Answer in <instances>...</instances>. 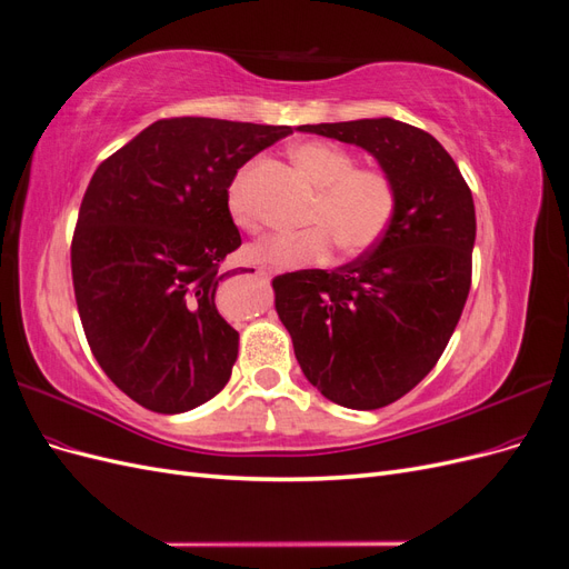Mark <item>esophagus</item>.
Segmentation results:
<instances>
[{"label":"esophagus","mask_w":569,"mask_h":569,"mask_svg":"<svg viewBox=\"0 0 569 569\" xmlns=\"http://www.w3.org/2000/svg\"><path fill=\"white\" fill-rule=\"evenodd\" d=\"M256 274H258V278L268 280V278H270V270H268V268H256Z\"/></svg>","instance_id":"34e87169"}]
</instances>
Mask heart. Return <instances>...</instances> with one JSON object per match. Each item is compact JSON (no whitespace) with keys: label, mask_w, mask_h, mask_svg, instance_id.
<instances>
[{"label":"heart","mask_w":569,"mask_h":569,"mask_svg":"<svg viewBox=\"0 0 569 569\" xmlns=\"http://www.w3.org/2000/svg\"><path fill=\"white\" fill-rule=\"evenodd\" d=\"M289 157L320 192L308 216L311 230L299 234H272L249 249L251 261L274 270L322 266L332 256V237L343 253H363L385 237L396 211V189L377 168H356L339 144L311 140L289 149ZM244 173L228 189V211L239 228L256 226L244 201Z\"/></svg>","instance_id":"b5f03b06"}]
</instances>
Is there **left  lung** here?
Segmentation results:
<instances>
[{
    "label": "left lung",
    "instance_id": "8db88e82",
    "mask_svg": "<svg viewBox=\"0 0 569 569\" xmlns=\"http://www.w3.org/2000/svg\"><path fill=\"white\" fill-rule=\"evenodd\" d=\"M366 149L396 189L385 237L332 272L272 280L306 380L339 406L393 403L437 366L468 301L475 201L432 134L393 118L299 126Z\"/></svg>",
    "mask_w": 569,
    "mask_h": 569
}]
</instances>
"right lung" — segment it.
I'll return each mask as SVG.
<instances>
[{"label": "right lung", "mask_w": 569, "mask_h": 569, "mask_svg": "<svg viewBox=\"0 0 569 569\" xmlns=\"http://www.w3.org/2000/svg\"><path fill=\"white\" fill-rule=\"evenodd\" d=\"M287 126L220 118L157 120L101 163L71 244L84 337L109 380L176 416L228 385L239 335L218 313L220 272L242 237L228 189Z\"/></svg>", "instance_id": "1"}]
</instances>
